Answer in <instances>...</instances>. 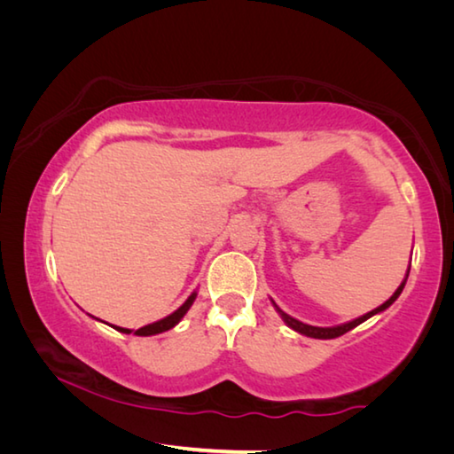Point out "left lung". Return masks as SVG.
I'll return each instance as SVG.
<instances>
[{"label": "left lung", "mask_w": 454, "mask_h": 454, "mask_svg": "<svg viewBox=\"0 0 454 454\" xmlns=\"http://www.w3.org/2000/svg\"><path fill=\"white\" fill-rule=\"evenodd\" d=\"M406 278H409V274H406ZM406 282V280H404ZM404 282L401 284V286L396 288V292L393 296L388 298L387 302L384 304H380L379 309H374L372 312H368V314H364V317H360V318H356V320H352V322H347V325H340V326H334V328H318V326H310V325H304V322H301V320H296V318H292V317H288L286 312H282L278 306H276V310L280 312V317H282V320L286 322V325L290 326V328H294L296 333H301V334H304V336H312V338H336V336H342L344 333H348V330H352L355 326H358L360 322H364V320H368L371 317H374L376 312H382V310H387L390 304H393L398 296H401V292H403V288H404Z\"/></svg>", "instance_id": "left-lung-1"}]
</instances>
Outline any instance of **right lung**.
Returning a JSON list of instances; mask_svg holds the SVG:
<instances>
[{"label":"right lung","instance_id":"add662e5","mask_svg":"<svg viewBox=\"0 0 454 454\" xmlns=\"http://www.w3.org/2000/svg\"><path fill=\"white\" fill-rule=\"evenodd\" d=\"M194 298H196V292L188 298L186 302H184V304L180 306L178 310L172 312L170 317H166V318H162V320L153 322V325H148V326L137 328V330H136V334H137V336H152V334H160V333H166V330L174 328L176 325H178V322H180V318L184 317V314L188 312V309L192 306V302H194ZM116 328L120 330V333H126V334L132 333V330H128V328H120V326H116Z\"/></svg>","mask_w":454,"mask_h":454}]
</instances>
